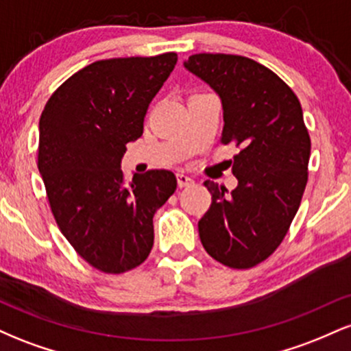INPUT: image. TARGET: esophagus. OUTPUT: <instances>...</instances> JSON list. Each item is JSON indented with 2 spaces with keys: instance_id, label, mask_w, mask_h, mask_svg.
<instances>
[{
  "instance_id": "34e87169",
  "label": "esophagus",
  "mask_w": 351,
  "mask_h": 351,
  "mask_svg": "<svg viewBox=\"0 0 351 351\" xmlns=\"http://www.w3.org/2000/svg\"><path fill=\"white\" fill-rule=\"evenodd\" d=\"M176 180H178V186L180 188H186V186H191L195 181H193V178H189L188 175H184V173H178L176 175Z\"/></svg>"
}]
</instances>
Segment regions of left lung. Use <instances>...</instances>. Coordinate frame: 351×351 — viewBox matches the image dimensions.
<instances>
[{"mask_svg":"<svg viewBox=\"0 0 351 351\" xmlns=\"http://www.w3.org/2000/svg\"><path fill=\"white\" fill-rule=\"evenodd\" d=\"M184 67L223 102L221 143L239 148L228 189L206 180L211 206L198 223L213 259L251 269L279 247L300 206L308 180L310 136L297 95L271 69L232 54H193Z\"/></svg>","mask_w":351,"mask_h":351,"instance_id":"left-lung-1","label":"left lung"}]
</instances>
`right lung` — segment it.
<instances>
[{
  "label": "right lung",
  "mask_w": 351,
  "mask_h": 351,
  "mask_svg": "<svg viewBox=\"0 0 351 351\" xmlns=\"http://www.w3.org/2000/svg\"><path fill=\"white\" fill-rule=\"evenodd\" d=\"M175 52L92 62L51 95L39 119L38 168L56 223L92 267L122 274L153 247V215L175 193L168 170H120L143 134L148 106L175 69Z\"/></svg>",
  "instance_id": "right-lung-1"
}]
</instances>
